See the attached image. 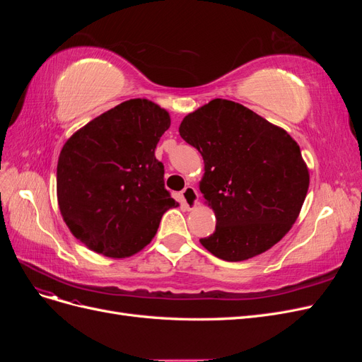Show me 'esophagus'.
<instances>
[{
  "instance_id": "obj_1",
  "label": "esophagus",
  "mask_w": 362,
  "mask_h": 362,
  "mask_svg": "<svg viewBox=\"0 0 362 362\" xmlns=\"http://www.w3.org/2000/svg\"><path fill=\"white\" fill-rule=\"evenodd\" d=\"M181 199L184 202V205L189 208V210H193V208L198 205V199H199V194L196 192L194 187L192 185H187L182 192H181Z\"/></svg>"
}]
</instances>
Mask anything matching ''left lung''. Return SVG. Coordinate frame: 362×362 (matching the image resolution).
I'll list each match as a JSON object with an SVG mask.
<instances>
[{
    "instance_id": "1",
    "label": "left lung",
    "mask_w": 362,
    "mask_h": 362,
    "mask_svg": "<svg viewBox=\"0 0 362 362\" xmlns=\"http://www.w3.org/2000/svg\"><path fill=\"white\" fill-rule=\"evenodd\" d=\"M180 136L205 164L199 189L217 221L216 231L199 240L206 250L225 261H245L290 231L310 173L286 129L217 98L182 119Z\"/></svg>"
}]
</instances>
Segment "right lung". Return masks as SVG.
<instances>
[{"label": "right lung", "mask_w": 362, "mask_h": 362, "mask_svg": "<svg viewBox=\"0 0 362 362\" xmlns=\"http://www.w3.org/2000/svg\"><path fill=\"white\" fill-rule=\"evenodd\" d=\"M169 127L166 110L137 98L95 117L64 144L57 164L60 213L90 250L110 258L137 254L154 238L163 214L178 205L156 158Z\"/></svg>", "instance_id": "1"}]
</instances>
